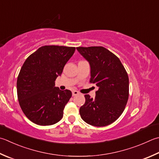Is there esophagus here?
Instances as JSON below:
<instances>
[{
  "mask_svg": "<svg viewBox=\"0 0 159 159\" xmlns=\"http://www.w3.org/2000/svg\"><path fill=\"white\" fill-rule=\"evenodd\" d=\"M72 94H73V96H75V95L79 94V92L77 91H73V92H72Z\"/></svg>",
  "mask_w": 159,
  "mask_h": 159,
  "instance_id": "34e87169",
  "label": "esophagus"
}]
</instances>
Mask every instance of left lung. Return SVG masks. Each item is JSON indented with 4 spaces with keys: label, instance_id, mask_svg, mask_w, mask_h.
<instances>
[{
    "label": "left lung",
    "instance_id": "8db88e82",
    "mask_svg": "<svg viewBox=\"0 0 159 159\" xmlns=\"http://www.w3.org/2000/svg\"><path fill=\"white\" fill-rule=\"evenodd\" d=\"M77 50L89 63L90 82L98 86L95 98L84 95L86 101L80 109V116L93 126H107L120 116L127 104V71L118 57L102 46L78 47Z\"/></svg>",
    "mask_w": 159,
    "mask_h": 159
}]
</instances>
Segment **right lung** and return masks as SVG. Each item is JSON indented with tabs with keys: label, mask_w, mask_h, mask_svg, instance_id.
Returning a JSON list of instances; mask_svg holds the SVG:
<instances>
[{
	"label": "right lung",
	"mask_w": 159,
	"mask_h": 159,
	"mask_svg": "<svg viewBox=\"0 0 159 159\" xmlns=\"http://www.w3.org/2000/svg\"><path fill=\"white\" fill-rule=\"evenodd\" d=\"M75 50V47L44 46L24 62L17 78L18 100L24 114L34 123L52 125L62 118L72 93L55 87V82Z\"/></svg>",
	"instance_id": "obj_1"
}]
</instances>
